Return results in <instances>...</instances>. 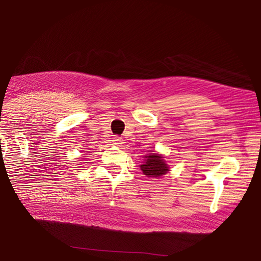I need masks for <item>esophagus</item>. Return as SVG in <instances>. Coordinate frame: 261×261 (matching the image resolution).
I'll use <instances>...</instances> for the list:
<instances>
[{
  "label": "esophagus",
  "instance_id": "1",
  "mask_svg": "<svg viewBox=\"0 0 261 261\" xmlns=\"http://www.w3.org/2000/svg\"><path fill=\"white\" fill-rule=\"evenodd\" d=\"M112 141H113V144H115V145H120V144H122V139L120 138V137H117V136H115Z\"/></svg>",
  "mask_w": 261,
  "mask_h": 261
}]
</instances>
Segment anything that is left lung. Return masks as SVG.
Wrapping results in <instances>:
<instances>
[{"label": "left lung", "instance_id": "left-lung-1", "mask_svg": "<svg viewBox=\"0 0 261 261\" xmlns=\"http://www.w3.org/2000/svg\"><path fill=\"white\" fill-rule=\"evenodd\" d=\"M162 156L156 153H151L145 156L144 165L140 166V169L148 177H160L168 173V166L166 161L162 160Z\"/></svg>", "mask_w": 261, "mask_h": 261}]
</instances>
